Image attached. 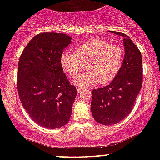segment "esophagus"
Wrapping results in <instances>:
<instances>
[{
  "instance_id": "esophagus-1",
  "label": "esophagus",
  "mask_w": 160,
  "mask_h": 160,
  "mask_svg": "<svg viewBox=\"0 0 160 160\" xmlns=\"http://www.w3.org/2000/svg\"><path fill=\"white\" fill-rule=\"evenodd\" d=\"M82 88H81V87H78L77 88V90H78V92H82Z\"/></svg>"
}]
</instances>
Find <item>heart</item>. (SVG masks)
I'll return each mask as SVG.
<instances>
[{
	"label": "heart",
	"instance_id": "1",
	"mask_svg": "<svg viewBox=\"0 0 160 160\" xmlns=\"http://www.w3.org/2000/svg\"><path fill=\"white\" fill-rule=\"evenodd\" d=\"M123 59L120 47L111 44L106 40L92 38L75 48V53L65 52L60 58L61 65L71 77L76 76L86 63V72L78 75L73 80L77 86L89 87L97 82H110L120 71Z\"/></svg>",
	"mask_w": 160,
	"mask_h": 160
}]
</instances>
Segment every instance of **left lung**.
<instances>
[{
    "mask_svg": "<svg viewBox=\"0 0 160 160\" xmlns=\"http://www.w3.org/2000/svg\"><path fill=\"white\" fill-rule=\"evenodd\" d=\"M123 38L125 56L120 71L109 85L92 90L91 111L98 123L113 125L132 111L143 81L141 52L123 33L110 31Z\"/></svg>",
    "mask_w": 160,
    "mask_h": 160,
    "instance_id": "1",
    "label": "left lung"
}]
</instances>
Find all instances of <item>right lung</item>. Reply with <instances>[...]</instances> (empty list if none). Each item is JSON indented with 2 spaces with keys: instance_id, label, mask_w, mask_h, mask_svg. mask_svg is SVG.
Listing matches in <instances>:
<instances>
[{
  "instance_id": "add662e5",
  "label": "right lung",
  "mask_w": 160,
  "mask_h": 160,
  "mask_svg": "<svg viewBox=\"0 0 160 160\" xmlns=\"http://www.w3.org/2000/svg\"><path fill=\"white\" fill-rule=\"evenodd\" d=\"M71 43L65 34L40 33L30 40L19 61L17 89L23 108L33 121L56 129L68 123L78 92L60 62Z\"/></svg>"
}]
</instances>
